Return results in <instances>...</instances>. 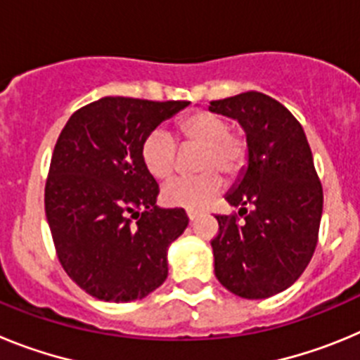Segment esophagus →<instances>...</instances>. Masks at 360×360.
<instances>
[{"mask_svg": "<svg viewBox=\"0 0 360 360\" xmlns=\"http://www.w3.org/2000/svg\"><path fill=\"white\" fill-rule=\"evenodd\" d=\"M187 218H189L191 221H195V219L198 218V212H196V211H187Z\"/></svg>", "mask_w": 360, "mask_h": 360, "instance_id": "obj_1", "label": "esophagus"}]
</instances>
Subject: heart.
Returning <instances> with one entry per match:
<instances>
[{
  "label": "heart",
  "instance_id": "heart-1",
  "mask_svg": "<svg viewBox=\"0 0 360 360\" xmlns=\"http://www.w3.org/2000/svg\"><path fill=\"white\" fill-rule=\"evenodd\" d=\"M176 142L182 148L198 146L195 169L196 176L176 178L162 191L167 205L191 211L203 209L216 198L227 180H238L249 164L250 146L245 133L231 129L224 115L209 110H193L176 120ZM169 133L153 129L141 144V160L144 169L155 180H169L178 165V146Z\"/></svg>",
  "mask_w": 360,
  "mask_h": 360
}]
</instances>
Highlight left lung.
Masks as SVG:
<instances>
[{
	"label": "left lung",
	"mask_w": 360,
	"mask_h": 360,
	"mask_svg": "<svg viewBox=\"0 0 360 360\" xmlns=\"http://www.w3.org/2000/svg\"><path fill=\"white\" fill-rule=\"evenodd\" d=\"M209 110L240 120L249 167L227 195L240 211L216 216L214 274L232 294L265 299L304 272L319 240L323 186L299 120L276 98L245 91Z\"/></svg>",
	"instance_id": "left-lung-1"
}]
</instances>
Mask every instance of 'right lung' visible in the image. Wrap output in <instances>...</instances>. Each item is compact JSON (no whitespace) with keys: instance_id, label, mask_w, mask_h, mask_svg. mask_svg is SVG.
Returning <instances> with one entry per match:
<instances>
[{"instance_id":"obj_1","label":"right lung","mask_w":360,"mask_h":360,"mask_svg":"<svg viewBox=\"0 0 360 360\" xmlns=\"http://www.w3.org/2000/svg\"><path fill=\"white\" fill-rule=\"evenodd\" d=\"M187 101L103 97L79 108L57 139L44 212L59 263L86 294L128 303L167 278V247L186 231V211L158 209L157 180L141 144Z\"/></svg>"}]
</instances>
